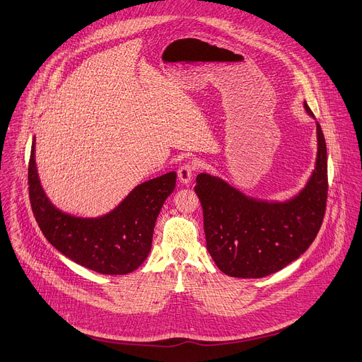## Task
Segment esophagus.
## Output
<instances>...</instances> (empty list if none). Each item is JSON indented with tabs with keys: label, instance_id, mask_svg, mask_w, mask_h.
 <instances>
[{
	"label": "esophagus",
	"instance_id": "esophagus-1",
	"mask_svg": "<svg viewBox=\"0 0 362 362\" xmlns=\"http://www.w3.org/2000/svg\"><path fill=\"white\" fill-rule=\"evenodd\" d=\"M194 164L193 163H185L182 164V166L179 168L177 170V176H179V180L182 183H189L193 177V173H194Z\"/></svg>",
	"mask_w": 362,
	"mask_h": 362
}]
</instances>
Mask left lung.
<instances>
[{
    "label": "left lung",
    "mask_w": 362,
    "mask_h": 362,
    "mask_svg": "<svg viewBox=\"0 0 362 362\" xmlns=\"http://www.w3.org/2000/svg\"><path fill=\"white\" fill-rule=\"evenodd\" d=\"M305 108L313 117L306 103ZM316 129V168L306 187L288 202L254 201L218 177H196L206 248L222 273L266 277L299 258L316 238L327 198L326 143L319 124Z\"/></svg>",
    "instance_id": "left-lung-1"
}]
</instances>
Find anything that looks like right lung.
<instances>
[{"instance_id":"obj_1","label":"right lung","mask_w":362,"mask_h":362,"mask_svg":"<svg viewBox=\"0 0 362 362\" xmlns=\"http://www.w3.org/2000/svg\"><path fill=\"white\" fill-rule=\"evenodd\" d=\"M176 186L170 172L139 185L108 215L78 218L54 208L36 169L35 141L28 161V196L33 214L47 241L78 264L101 274L121 276L139 269L151 250L160 209Z\"/></svg>"}]
</instances>
